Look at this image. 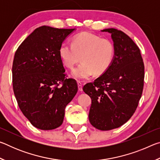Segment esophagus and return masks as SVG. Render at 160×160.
I'll return each instance as SVG.
<instances>
[{
    "label": "esophagus",
    "instance_id": "1",
    "mask_svg": "<svg viewBox=\"0 0 160 160\" xmlns=\"http://www.w3.org/2000/svg\"><path fill=\"white\" fill-rule=\"evenodd\" d=\"M78 90H79V91L82 92V84L81 83L80 81H78Z\"/></svg>",
    "mask_w": 160,
    "mask_h": 160
}]
</instances>
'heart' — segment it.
Segmentation results:
<instances>
[{
  "label": "heart",
  "mask_w": 160,
  "mask_h": 160,
  "mask_svg": "<svg viewBox=\"0 0 160 160\" xmlns=\"http://www.w3.org/2000/svg\"><path fill=\"white\" fill-rule=\"evenodd\" d=\"M115 48L109 39L82 32L72 38V44L64 42L59 48V56L64 66L72 69L80 60L82 63L72 72L79 80H86L95 74L100 75L109 69L114 57Z\"/></svg>",
  "instance_id": "1"
}]
</instances>
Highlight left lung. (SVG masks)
I'll use <instances>...</instances> for the list:
<instances>
[{
	"label": "left lung",
	"mask_w": 160,
	"mask_h": 160,
	"mask_svg": "<svg viewBox=\"0 0 160 160\" xmlns=\"http://www.w3.org/2000/svg\"><path fill=\"white\" fill-rule=\"evenodd\" d=\"M115 48L112 65L83 91L90 97L89 120L94 128L109 131L123 125L136 110L144 85V63L140 51L128 35L109 28Z\"/></svg>",
	"instance_id": "obj_1"
}]
</instances>
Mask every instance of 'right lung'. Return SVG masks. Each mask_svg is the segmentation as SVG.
I'll return each instance as SVG.
<instances>
[{
    "label": "right lung",
    "instance_id": "add662e5",
    "mask_svg": "<svg viewBox=\"0 0 160 160\" xmlns=\"http://www.w3.org/2000/svg\"><path fill=\"white\" fill-rule=\"evenodd\" d=\"M75 29L42 26L16 51L12 87L18 106L36 128L48 131L63 123L65 109L78 92L76 80L66 78L59 48Z\"/></svg>",
    "mask_w": 160,
    "mask_h": 160
}]
</instances>
